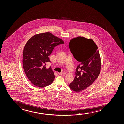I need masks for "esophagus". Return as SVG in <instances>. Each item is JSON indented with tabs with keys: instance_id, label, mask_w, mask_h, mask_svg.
Returning a JSON list of instances; mask_svg holds the SVG:
<instances>
[{
	"instance_id": "esophagus-1",
	"label": "esophagus",
	"mask_w": 124,
	"mask_h": 124,
	"mask_svg": "<svg viewBox=\"0 0 124 124\" xmlns=\"http://www.w3.org/2000/svg\"><path fill=\"white\" fill-rule=\"evenodd\" d=\"M58 74L59 75H64L65 74V72H62L61 73H58Z\"/></svg>"
}]
</instances>
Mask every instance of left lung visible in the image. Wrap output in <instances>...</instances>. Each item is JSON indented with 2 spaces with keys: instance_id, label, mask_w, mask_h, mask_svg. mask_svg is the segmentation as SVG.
<instances>
[{
  "instance_id": "8db88e82",
  "label": "left lung",
  "mask_w": 124,
  "mask_h": 124,
  "mask_svg": "<svg viewBox=\"0 0 124 124\" xmlns=\"http://www.w3.org/2000/svg\"><path fill=\"white\" fill-rule=\"evenodd\" d=\"M69 47L74 58L80 62L76 68L74 79L69 86L72 90L79 92L92 85L100 74V54L93 40L81 36L71 39Z\"/></svg>"
}]
</instances>
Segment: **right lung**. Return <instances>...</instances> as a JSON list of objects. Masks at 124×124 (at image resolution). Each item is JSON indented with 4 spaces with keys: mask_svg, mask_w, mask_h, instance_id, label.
<instances>
[{
    "mask_svg": "<svg viewBox=\"0 0 124 124\" xmlns=\"http://www.w3.org/2000/svg\"><path fill=\"white\" fill-rule=\"evenodd\" d=\"M64 42L50 32L34 35L24 46L23 65L24 72L30 82L37 87L50 85L55 79L51 66L46 69V64L50 62L48 56L54 48Z\"/></svg>",
    "mask_w": 124,
    "mask_h": 124,
    "instance_id": "1",
    "label": "right lung"
}]
</instances>
